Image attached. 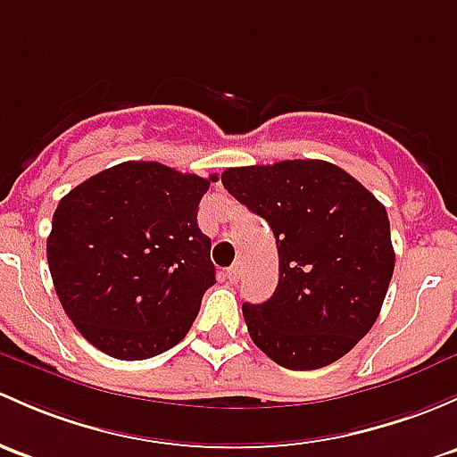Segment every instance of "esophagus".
Returning a JSON list of instances; mask_svg holds the SVG:
<instances>
[{
	"mask_svg": "<svg viewBox=\"0 0 457 457\" xmlns=\"http://www.w3.org/2000/svg\"><path fill=\"white\" fill-rule=\"evenodd\" d=\"M238 276H241V267L232 265L228 269V280L229 282H238Z\"/></svg>",
	"mask_w": 457,
	"mask_h": 457,
	"instance_id": "obj_1",
	"label": "esophagus"
}]
</instances>
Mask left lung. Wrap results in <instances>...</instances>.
I'll return each instance as SVG.
<instances>
[{"label": "left lung", "mask_w": 457, "mask_h": 457, "mask_svg": "<svg viewBox=\"0 0 457 457\" xmlns=\"http://www.w3.org/2000/svg\"><path fill=\"white\" fill-rule=\"evenodd\" d=\"M225 190L262 216L280 278L262 304H243L252 342L289 370L342 359L381 313L394 271L386 205L321 160L228 168Z\"/></svg>", "instance_id": "left-lung-1"}]
</instances>
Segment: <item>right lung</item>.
I'll return each instance as SVG.
<instances>
[{
  "label": "right lung",
  "instance_id": "right-lung-1",
  "mask_svg": "<svg viewBox=\"0 0 457 457\" xmlns=\"http://www.w3.org/2000/svg\"><path fill=\"white\" fill-rule=\"evenodd\" d=\"M204 179L160 162H122L56 205L47 265L79 333L104 354L140 361L186 337L214 285L212 241L196 225Z\"/></svg>",
  "mask_w": 457,
  "mask_h": 457
}]
</instances>
